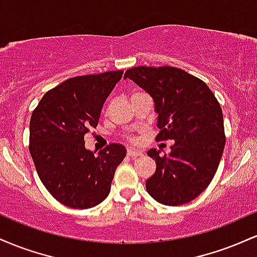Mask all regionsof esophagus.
<instances>
[{
	"mask_svg": "<svg viewBox=\"0 0 257 257\" xmlns=\"http://www.w3.org/2000/svg\"><path fill=\"white\" fill-rule=\"evenodd\" d=\"M144 153L143 151H140V150H137V149H128L126 150V156L131 158H137V157H140V156H143Z\"/></svg>",
	"mask_w": 257,
	"mask_h": 257,
	"instance_id": "obj_1",
	"label": "esophagus"
}]
</instances>
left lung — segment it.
Here are the masks:
<instances>
[{"instance_id":"1","label":"left lung","mask_w":257,"mask_h":257,"mask_svg":"<svg viewBox=\"0 0 257 257\" xmlns=\"http://www.w3.org/2000/svg\"><path fill=\"white\" fill-rule=\"evenodd\" d=\"M124 78L152 96L161 129L156 140L175 141L168 156L147 151L156 161L147 192L164 205L191 202L211 182L225 149L219 101L202 79L178 67H133Z\"/></svg>"}]
</instances>
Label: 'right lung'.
Segmentation results:
<instances>
[{
  "instance_id": "obj_1",
  "label": "right lung",
  "mask_w": 257,
  "mask_h": 257,
  "mask_svg": "<svg viewBox=\"0 0 257 257\" xmlns=\"http://www.w3.org/2000/svg\"><path fill=\"white\" fill-rule=\"evenodd\" d=\"M122 75L108 71L66 79L47 91L32 112V161L44 187L69 208L100 204L125 157L120 144H111L98 155L84 146V135L96 128L102 105Z\"/></svg>"
}]
</instances>
